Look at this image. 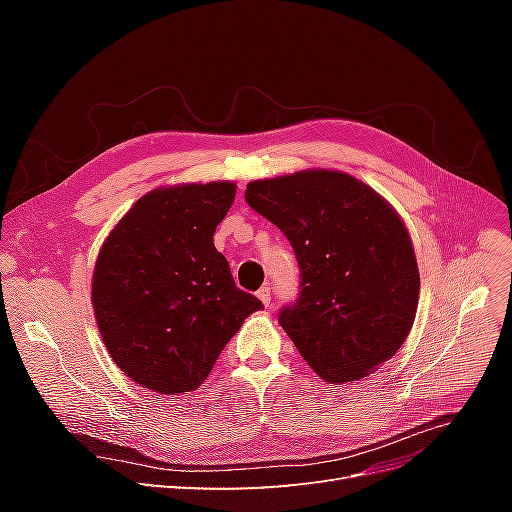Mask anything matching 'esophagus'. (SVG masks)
Segmentation results:
<instances>
[{"label":"esophagus","instance_id":"34e87169","mask_svg":"<svg viewBox=\"0 0 512 512\" xmlns=\"http://www.w3.org/2000/svg\"><path fill=\"white\" fill-rule=\"evenodd\" d=\"M256 294H258V299L269 307V303H271V288H269V286H262Z\"/></svg>","mask_w":512,"mask_h":512}]
</instances>
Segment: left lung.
Segmentation results:
<instances>
[{"label": "left lung", "instance_id": "8db88e82", "mask_svg": "<svg viewBox=\"0 0 512 512\" xmlns=\"http://www.w3.org/2000/svg\"><path fill=\"white\" fill-rule=\"evenodd\" d=\"M245 203L284 232L299 297L277 314L307 365L331 384L365 378L412 329L421 277L404 222L346 173L252 181Z\"/></svg>", "mask_w": 512, "mask_h": 512}]
</instances>
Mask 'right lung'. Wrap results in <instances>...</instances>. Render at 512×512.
Masks as SVG:
<instances>
[{
    "label": "right lung",
    "mask_w": 512,
    "mask_h": 512,
    "mask_svg": "<svg viewBox=\"0 0 512 512\" xmlns=\"http://www.w3.org/2000/svg\"><path fill=\"white\" fill-rule=\"evenodd\" d=\"M237 188L228 181L153 190L104 241L91 301L113 361L162 395L198 389L262 301L237 288L215 228Z\"/></svg>",
    "instance_id": "1"
}]
</instances>
